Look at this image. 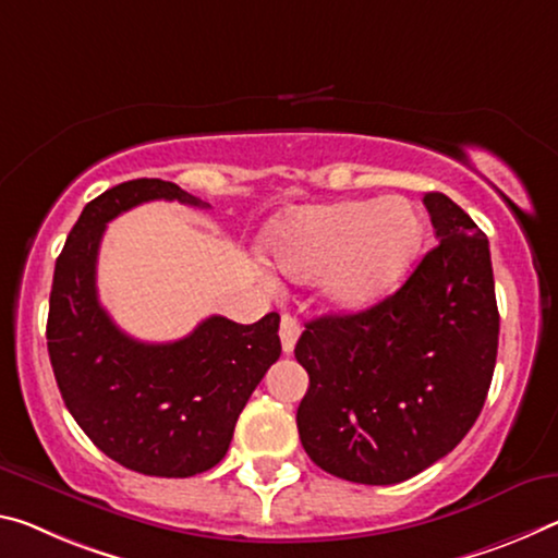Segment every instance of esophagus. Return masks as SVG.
Returning <instances> with one entry per match:
<instances>
[{
  "label": "esophagus",
  "instance_id": "obj_1",
  "mask_svg": "<svg viewBox=\"0 0 558 558\" xmlns=\"http://www.w3.org/2000/svg\"><path fill=\"white\" fill-rule=\"evenodd\" d=\"M298 338H300V323L293 315H282L280 317V344H282V352H286V355H290V352L295 350Z\"/></svg>",
  "mask_w": 558,
  "mask_h": 558
}]
</instances>
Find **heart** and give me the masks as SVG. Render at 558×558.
Listing matches in <instances>:
<instances>
[{
  "label": "heart",
  "instance_id": "b5f03b06",
  "mask_svg": "<svg viewBox=\"0 0 558 558\" xmlns=\"http://www.w3.org/2000/svg\"><path fill=\"white\" fill-rule=\"evenodd\" d=\"M422 220L404 198L305 208L272 228L270 255L293 280L323 278L340 311H365L390 295L420 247Z\"/></svg>",
  "mask_w": 558,
  "mask_h": 558
}]
</instances>
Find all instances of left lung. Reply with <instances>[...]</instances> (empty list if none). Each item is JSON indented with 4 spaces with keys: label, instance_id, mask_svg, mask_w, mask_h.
Wrapping results in <instances>:
<instances>
[{
    "label": "left lung",
    "instance_id": "1",
    "mask_svg": "<svg viewBox=\"0 0 558 558\" xmlns=\"http://www.w3.org/2000/svg\"><path fill=\"white\" fill-rule=\"evenodd\" d=\"M437 245L395 295L305 323L295 357L307 457L357 484H400L464 439L499 344L489 241L445 193H424Z\"/></svg>",
    "mask_w": 558,
    "mask_h": 558
}]
</instances>
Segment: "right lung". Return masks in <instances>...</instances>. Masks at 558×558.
<instances>
[{"label":"right lung","mask_w":558,"mask_h":558,"mask_svg":"<svg viewBox=\"0 0 558 558\" xmlns=\"http://www.w3.org/2000/svg\"><path fill=\"white\" fill-rule=\"evenodd\" d=\"M148 201L210 208L161 179L86 203L57 258L47 348L66 410L106 457L138 474L193 476L226 457L245 402L280 357V315L253 325L210 315L175 342L121 332L99 303L96 258L106 223Z\"/></svg>","instance_id":"add662e5"}]
</instances>
